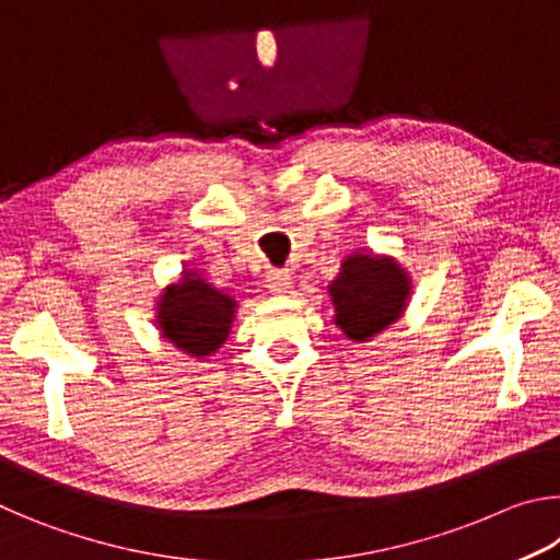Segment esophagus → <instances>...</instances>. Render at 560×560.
Masks as SVG:
<instances>
[{"label": "esophagus", "mask_w": 560, "mask_h": 560, "mask_svg": "<svg viewBox=\"0 0 560 560\" xmlns=\"http://www.w3.org/2000/svg\"><path fill=\"white\" fill-rule=\"evenodd\" d=\"M267 281L273 293H289L293 289V277L289 271H271Z\"/></svg>", "instance_id": "obj_1"}]
</instances>
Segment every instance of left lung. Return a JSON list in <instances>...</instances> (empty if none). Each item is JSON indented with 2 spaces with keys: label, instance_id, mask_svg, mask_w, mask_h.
<instances>
[{
  "label": "left lung",
  "instance_id": "obj_1",
  "mask_svg": "<svg viewBox=\"0 0 560 560\" xmlns=\"http://www.w3.org/2000/svg\"><path fill=\"white\" fill-rule=\"evenodd\" d=\"M334 324L353 343H371L402 318L412 296V277L393 254L355 249L328 283Z\"/></svg>",
  "mask_w": 560,
  "mask_h": 560
}]
</instances>
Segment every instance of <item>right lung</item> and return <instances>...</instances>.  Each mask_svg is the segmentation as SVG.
Returning a JSON list of instances; mask_svg holds the SVG:
<instances>
[{
  "instance_id": "right-lung-1",
  "label": "right lung",
  "mask_w": 560,
  "mask_h": 560,
  "mask_svg": "<svg viewBox=\"0 0 560 560\" xmlns=\"http://www.w3.org/2000/svg\"><path fill=\"white\" fill-rule=\"evenodd\" d=\"M236 308L234 293L217 287L200 269H183L158 293L153 324L167 343L205 360L230 338Z\"/></svg>"
}]
</instances>
